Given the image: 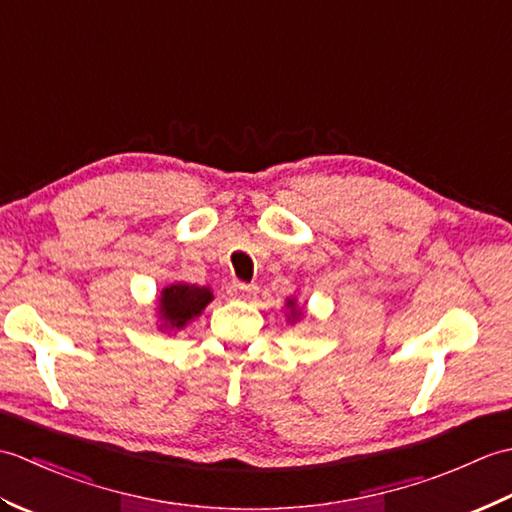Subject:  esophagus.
Returning <instances> with one entry per match:
<instances>
[{"instance_id":"esophagus-1","label":"esophagus","mask_w":512,"mask_h":512,"mask_svg":"<svg viewBox=\"0 0 512 512\" xmlns=\"http://www.w3.org/2000/svg\"><path fill=\"white\" fill-rule=\"evenodd\" d=\"M257 295V286L253 284H242V281H235V284L228 286V297L235 301H250Z\"/></svg>"}]
</instances>
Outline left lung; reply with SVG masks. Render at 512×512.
Here are the masks:
<instances>
[{
	"label": "left lung",
	"mask_w": 512,
	"mask_h": 512,
	"mask_svg": "<svg viewBox=\"0 0 512 512\" xmlns=\"http://www.w3.org/2000/svg\"><path fill=\"white\" fill-rule=\"evenodd\" d=\"M286 306L290 308V317L288 319H292V321H297L299 317H301V310L297 308V303H295V299H288V303Z\"/></svg>",
	"instance_id": "1"
}]
</instances>
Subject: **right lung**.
<instances>
[{
  "label": "right lung",
  "mask_w": 512,
  "mask_h": 512,
  "mask_svg": "<svg viewBox=\"0 0 512 512\" xmlns=\"http://www.w3.org/2000/svg\"><path fill=\"white\" fill-rule=\"evenodd\" d=\"M213 301V292L206 286L191 284H171L162 288L158 299L160 312V328L182 330L184 325L200 317L202 310Z\"/></svg>",
  "instance_id": "right-lung-1"
}]
</instances>
